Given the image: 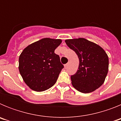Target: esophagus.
<instances>
[{"instance_id":"obj_1","label":"esophagus","mask_w":121,"mask_h":121,"mask_svg":"<svg viewBox=\"0 0 121 121\" xmlns=\"http://www.w3.org/2000/svg\"><path fill=\"white\" fill-rule=\"evenodd\" d=\"M68 63H67V64H65V68H67V67H68Z\"/></svg>"}]
</instances>
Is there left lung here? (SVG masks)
Segmentation results:
<instances>
[{"label": "left lung", "mask_w": 121, "mask_h": 121, "mask_svg": "<svg viewBox=\"0 0 121 121\" xmlns=\"http://www.w3.org/2000/svg\"><path fill=\"white\" fill-rule=\"evenodd\" d=\"M65 42L79 59L78 71L71 76L74 88L83 93L92 92L99 88L108 71V57L105 51L84 38L67 39Z\"/></svg>", "instance_id": "8db88e82"}]
</instances>
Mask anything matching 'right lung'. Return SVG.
Returning <instances> with one entry per match:
<instances>
[{"label": "right lung", "instance_id": "right-lung-1", "mask_svg": "<svg viewBox=\"0 0 121 121\" xmlns=\"http://www.w3.org/2000/svg\"><path fill=\"white\" fill-rule=\"evenodd\" d=\"M60 39L43 38L29 45L19 59V70L25 84L36 91H43L54 85L64 65L54 50Z\"/></svg>", "mask_w": 121, "mask_h": 121}]
</instances>
